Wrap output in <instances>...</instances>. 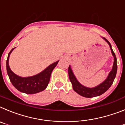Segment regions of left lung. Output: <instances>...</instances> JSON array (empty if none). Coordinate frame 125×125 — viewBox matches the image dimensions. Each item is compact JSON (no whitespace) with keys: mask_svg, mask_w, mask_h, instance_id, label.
Wrapping results in <instances>:
<instances>
[{"mask_svg":"<svg viewBox=\"0 0 125 125\" xmlns=\"http://www.w3.org/2000/svg\"><path fill=\"white\" fill-rule=\"evenodd\" d=\"M103 39L109 45V47H110L112 55L114 56V63L113 66V69L111 70V71L109 72L107 79L104 82H102L101 84L98 85L97 86L95 87H93V88L86 87L82 85L81 83H80V82L77 80L76 77H75L73 72H72V70L71 69L70 66H69V79H70V82H71L72 84L73 90L75 91L76 93H78L79 95H82L83 97H95V96H99V95L103 94V93H104L111 86L114 80H115V77H116V75L117 68H118L116 63V57L115 53H114L112 48H111V45L110 43L106 38H103Z\"/></svg>","mask_w":125,"mask_h":125,"instance_id":"left-lung-1","label":"left lung"}]
</instances>
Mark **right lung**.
Returning <instances> with one entry per match:
<instances>
[{"label": "right lung", "mask_w": 125, "mask_h": 125, "mask_svg": "<svg viewBox=\"0 0 125 125\" xmlns=\"http://www.w3.org/2000/svg\"><path fill=\"white\" fill-rule=\"evenodd\" d=\"M15 48H12L8 54L7 60L6 62L7 72L10 79V82L16 89L21 93L28 94H32L42 92L48 86L50 82L51 73L58 63V61L51 64L50 65L44 69L43 71L38 74L28 77H21L15 74L10 70L9 65V58L10 54Z\"/></svg>", "instance_id": "1"}]
</instances>
